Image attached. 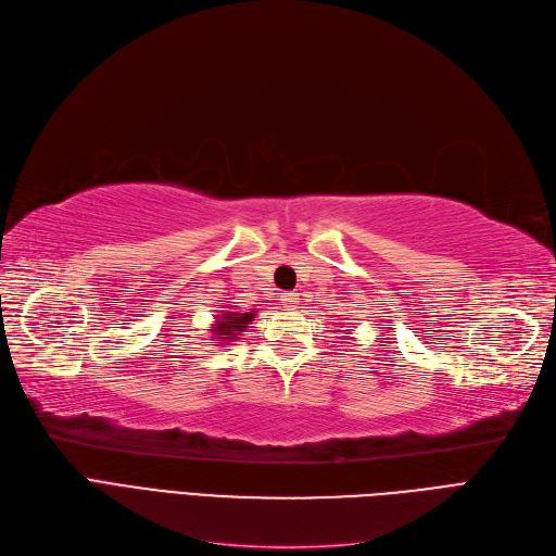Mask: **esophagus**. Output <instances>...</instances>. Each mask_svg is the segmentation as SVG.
Masks as SVG:
<instances>
[{
    "label": "esophagus",
    "mask_w": 556,
    "mask_h": 556,
    "mask_svg": "<svg viewBox=\"0 0 556 556\" xmlns=\"http://www.w3.org/2000/svg\"><path fill=\"white\" fill-rule=\"evenodd\" d=\"M280 303L285 305V308H296V303H299V294H294V292H285V294L280 296Z\"/></svg>",
    "instance_id": "obj_1"
}]
</instances>
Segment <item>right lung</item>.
I'll use <instances>...</instances> for the list:
<instances>
[{"instance_id": "1", "label": "right lung", "mask_w": 556, "mask_h": 556, "mask_svg": "<svg viewBox=\"0 0 556 556\" xmlns=\"http://www.w3.org/2000/svg\"><path fill=\"white\" fill-rule=\"evenodd\" d=\"M257 311L253 313H237L235 308L229 313H223L220 317H216L218 321L212 324V331L220 342H227V340H235L241 331H245V324H251L253 317H255Z\"/></svg>"}]
</instances>
